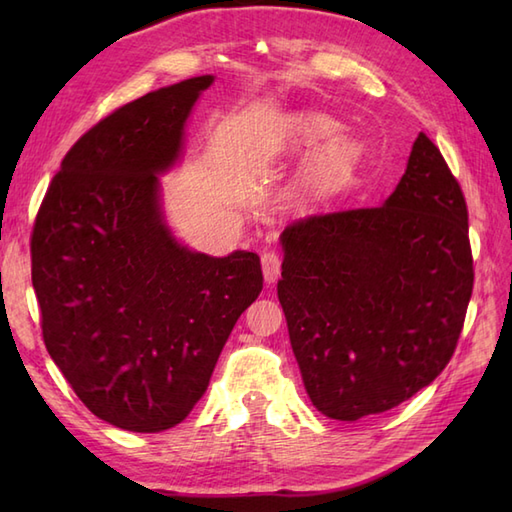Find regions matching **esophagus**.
I'll return each instance as SVG.
<instances>
[{
	"label": "esophagus",
	"instance_id": "1",
	"mask_svg": "<svg viewBox=\"0 0 512 512\" xmlns=\"http://www.w3.org/2000/svg\"><path fill=\"white\" fill-rule=\"evenodd\" d=\"M262 268H264V277H266L268 284L279 277V273H281V255L277 253V250H273V248L264 250Z\"/></svg>",
	"mask_w": 512,
	"mask_h": 512
}]
</instances>
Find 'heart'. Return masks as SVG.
I'll return each mask as SVG.
<instances>
[{
  "label": "heart",
  "instance_id": "1",
  "mask_svg": "<svg viewBox=\"0 0 512 512\" xmlns=\"http://www.w3.org/2000/svg\"><path fill=\"white\" fill-rule=\"evenodd\" d=\"M336 132V123L321 114H301L292 121V138L301 145H314ZM358 158V147L350 140L336 138L325 145L310 167V180L317 184H332L343 180L352 171Z\"/></svg>",
  "mask_w": 512,
  "mask_h": 512
}]
</instances>
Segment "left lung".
I'll use <instances>...</instances> for the list:
<instances>
[{
	"instance_id": "8db88e82",
	"label": "left lung",
	"mask_w": 512,
	"mask_h": 512,
	"mask_svg": "<svg viewBox=\"0 0 512 512\" xmlns=\"http://www.w3.org/2000/svg\"><path fill=\"white\" fill-rule=\"evenodd\" d=\"M281 244L279 303L325 416L394 409L449 365L475 270L462 187L427 134L385 204L306 215Z\"/></svg>"
}]
</instances>
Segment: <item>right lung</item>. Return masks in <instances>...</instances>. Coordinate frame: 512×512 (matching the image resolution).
<instances>
[{
  "label": "right lung",
  "instance_id": "1",
  "mask_svg": "<svg viewBox=\"0 0 512 512\" xmlns=\"http://www.w3.org/2000/svg\"><path fill=\"white\" fill-rule=\"evenodd\" d=\"M213 76L118 107L65 154L30 235L46 350L94 416L158 433L189 416L264 288L257 253L209 257L162 224L158 178Z\"/></svg>",
  "mask_w": 512,
  "mask_h": 512
}]
</instances>
